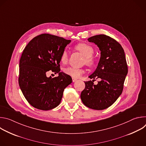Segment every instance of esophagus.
Segmentation results:
<instances>
[{"instance_id":"1","label":"esophagus","mask_w":146,"mask_h":146,"mask_svg":"<svg viewBox=\"0 0 146 146\" xmlns=\"http://www.w3.org/2000/svg\"><path fill=\"white\" fill-rule=\"evenodd\" d=\"M77 80V79H76V78H72V81H73V82H76Z\"/></svg>"}]
</instances>
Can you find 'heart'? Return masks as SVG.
<instances>
[{
	"instance_id": "obj_1",
	"label": "heart",
	"mask_w": 146,
	"mask_h": 146,
	"mask_svg": "<svg viewBox=\"0 0 146 146\" xmlns=\"http://www.w3.org/2000/svg\"><path fill=\"white\" fill-rule=\"evenodd\" d=\"M75 49L81 52L85 57V63L90 66H94L95 64V60L92 57L94 53V48L89 44L86 43H80L75 46ZM69 54L66 50L62 53L60 60L63 64H66L68 60ZM65 73L73 78H78L83 73L84 70L82 69H77L74 68H68L65 70Z\"/></svg>"
}]
</instances>
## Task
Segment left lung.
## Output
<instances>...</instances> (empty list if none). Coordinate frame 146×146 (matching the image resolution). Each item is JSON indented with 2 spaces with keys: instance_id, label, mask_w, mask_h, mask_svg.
<instances>
[{
  "instance_id": "8db88e82",
  "label": "left lung",
  "mask_w": 146,
  "mask_h": 146,
  "mask_svg": "<svg viewBox=\"0 0 146 146\" xmlns=\"http://www.w3.org/2000/svg\"><path fill=\"white\" fill-rule=\"evenodd\" d=\"M100 51L98 66L86 81L85 89L81 92V99L87 107L98 110H104L116 101L121 95L123 83L128 73L125 55L120 44L105 35L93 36L88 38ZM95 78L101 80L94 84Z\"/></svg>"
}]
</instances>
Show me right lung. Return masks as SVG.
Here are the masks:
<instances>
[{"label": "right lung", "instance_id": "add662e5", "mask_svg": "<svg viewBox=\"0 0 146 146\" xmlns=\"http://www.w3.org/2000/svg\"><path fill=\"white\" fill-rule=\"evenodd\" d=\"M70 40L50 34H42L32 39L23 51L19 60V86L31 105L41 110L58 106L65 88L72 82L71 77L60 72L62 53ZM49 70L58 73L48 78Z\"/></svg>", "mask_w": 146, "mask_h": 146}]
</instances>
